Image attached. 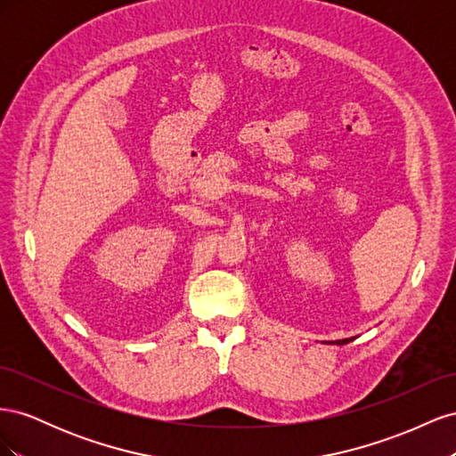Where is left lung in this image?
I'll list each match as a JSON object with an SVG mask.
<instances>
[{"label":"left lung","mask_w":456,"mask_h":456,"mask_svg":"<svg viewBox=\"0 0 456 456\" xmlns=\"http://www.w3.org/2000/svg\"><path fill=\"white\" fill-rule=\"evenodd\" d=\"M350 340H354V338H344V340H337V344H348Z\"/></svg>","instance_id":"8db88e82"}]
</instances>
